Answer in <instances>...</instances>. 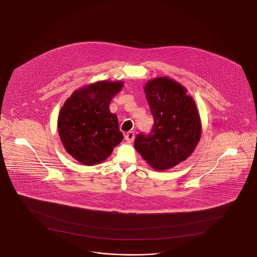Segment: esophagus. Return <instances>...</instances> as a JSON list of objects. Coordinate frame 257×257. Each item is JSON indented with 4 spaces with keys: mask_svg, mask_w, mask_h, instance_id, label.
I'll return each mask as SVG.
<instances>
[{
    "mask_svg": "<svg viewBox=\"0 0 257 257\" xmlns=\"http://www.w3.org/2000/svg\"><path fill=\"white\" fill-rule=\"evenodd\" d=\"M125 140L127 142H133L134 140H135V133H134L133 131H130V132H128V133L125 135Z\"/></svg>",
    "mask_w": 257,
    "mask_h": 257,
    "instance_id": "34e87169",
    "label": "esophagus"
}]
</instances>
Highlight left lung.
Returning <instances> with one entry per match:
<instances>
[{
    "label": "left lung",
    "mask_w": 257,
    "mask_h": 257,
    "mask_svg": "<svg viewBox=\"0 0 257 257\" xmlns=\"http://www.w3.org/2000/svg\"><path fill=\"white\" fill-rule=\"evenodd\" d=\"M145 95L154 116L148 135L139 134L135 149L157 171L175 167L187 160L201 137V121L187 89L168 77L147 81Z\"/></svg>",
    "instance_id": "obj_1"
}]
</instances>
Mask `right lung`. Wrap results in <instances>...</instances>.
Segmentation results:
<instances>
[{
    "label": "right lung",
    "mask_w": 257,
    "mask_h": 257,
    "mask_svg": "<svg viewBox=\"0 0 257 257\" xmlns=\"http://www.w3.org/2000/svg\"><path fill=\"white\" fill-rule=\"evenodd\" d=\"M122 81H97L76 90L58 117L59 136L66 152L84 165H96L112 154L123 139L118 119L109 110Z\"/></svg>",
    "instance_id": "right-lung-1"
}]
</instances>
